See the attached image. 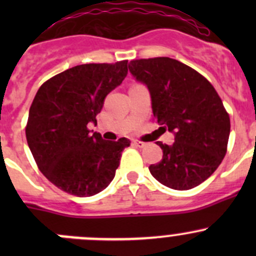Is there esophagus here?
<instances>
[{
    "label": "esophagus",
    "instance_id": "esophagus-1",
    "mask_svg": "<svg viewBox=\"0 0 256 256\" xmlns=\"http://www.w3.org/2000/svg\"><path fill=\"white\" fill-rule=\"evenodd\" d=\"M134 144H135V146H138V147H140V148H141V147L146 146V144L142 142V141H138V140L134 141Z\"/></svg>",
    "mask_w": 256,
    "mask_h": 256
}]
</instances>
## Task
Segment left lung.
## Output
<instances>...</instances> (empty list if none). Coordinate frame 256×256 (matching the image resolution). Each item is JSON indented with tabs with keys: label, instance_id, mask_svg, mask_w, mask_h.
<instances>
[{
	"label": "left lung",
	"instance_id": "1",
	"mask_svg": "<svg viewBox=\"0 0 256 256\" xmlns=\"http://www.w3.org/2000/svg\"><path fill=\"white\" fill-rule=\"evenodd\" d=\"M128 69L148 88L160 128L174 134L172 144L156 142L164 156L150 172L172 190L197 187L226 154L230 118L218 92L202 74L168 56L131 60Z\"/></svg>",
	"mask_w": 256,
	"mask_h": 256
}]
</instances>
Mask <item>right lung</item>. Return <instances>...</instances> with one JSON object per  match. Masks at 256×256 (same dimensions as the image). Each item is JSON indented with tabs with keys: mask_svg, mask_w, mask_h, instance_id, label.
I'll return each mask as SVG.
<instances>
[{
	"mask_svg": "<svg viewBox=\"0 0 256 256\" xmlns=\"http://www.w3.org/2000/svg\"><path fill=\"white\" fill-rule=\"evenodd\" d=\"M126 74L128 60L82 64L56 74L38 89L26 138L40 171L59 190L90 197L115 177L130 140H102L99 132H90L88 124H96L104 99Z\"/></svg>",
	"mask_w": 256,
	"mask_h": 256,
	"instance_id": "right-lung-1",
	"label": "right lung"
}]
</instances>
